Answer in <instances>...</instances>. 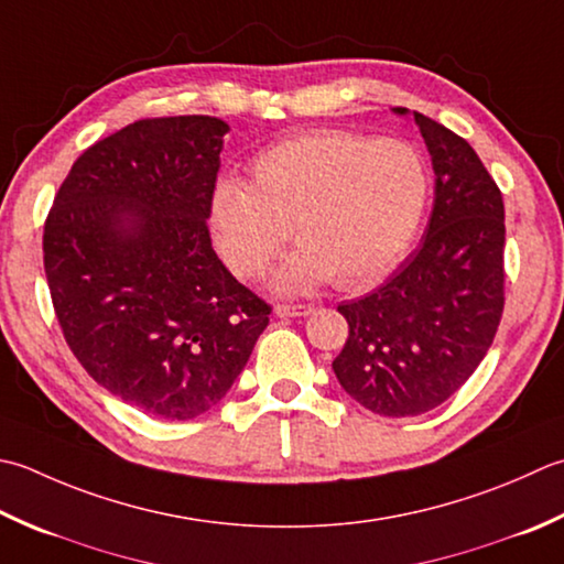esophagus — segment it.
Wrapping results in <instances>:
<instances>
[{
  "instance_id": "1",
  "label": "esophagus",
  "mask_w": 564,
  "mask_h": 564,
  "mask_svg": "<svg viewBox=\"0 0 564 564\" xmlns=\"http://www.w3.org/2000/svg\"><path fill=\"white\" fill-rule=\"evenodd\" d=\"M311 313V305H275V315L279 317H307Z\"/></svg>"
}]
</instances>
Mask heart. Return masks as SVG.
Returning a JSON list of instances; mask_svg holds the SVG:
<instances>
[{
  "instance_id": "obj_1",
  "label": "heart",
  "mask_w": 564,
  "mask_h": 564,
  "mask_svg": "<svg viewBox=\"0 0 564 564\" xmlns=\"http://www.w3.org/2000/svg\"><path fill=\"white\" fill-rule=\"evenodd\" d=\"M433 193L423 151L403 139L307 131L261 151L251 185L219 181L209 223L227 267L257 275L283 239L297 241L271 275L279 293L381 281L411 247Z\"/></svg>"
}]
</instances>
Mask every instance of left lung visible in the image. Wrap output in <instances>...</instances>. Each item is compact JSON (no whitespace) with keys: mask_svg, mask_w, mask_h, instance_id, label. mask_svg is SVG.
<instances>
[{"mask_svg":"<svg viewBox=\"0 0 564 564\" xmlns=\"http://www.w3.org/2000/svg\"><path fill=\"white\" fill-rule=\"evenodd\" d=\"M413 119L435 171L433 213L389 281L337 307L349 337L333 361L341 389L389 417L445 403L487 357L503 313L501 191L465 139L425 115Z\"/></svg>","mask_w":564,"mask_h":564,"instance_id":"1","label":"left lung"}]
</instances>
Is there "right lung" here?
I'll return each mask as SVG.
<instances>
[{"instance_id":"add662e5","label":"right lung","mask_w":564,"mask_h":564,"mask_svg":"<svg viewBox=\"0 0 564 564\" xmlns=\"http://www.w3.org/2000/svg\"><path fill=\"white\" fill-rule=\"evenodd\" d=\"M229 124L141 119L73 163L43 229V267L65 341L90 377L159 421L225 399L269 325L209 241Z\"/></svg>"}]
</instances>
